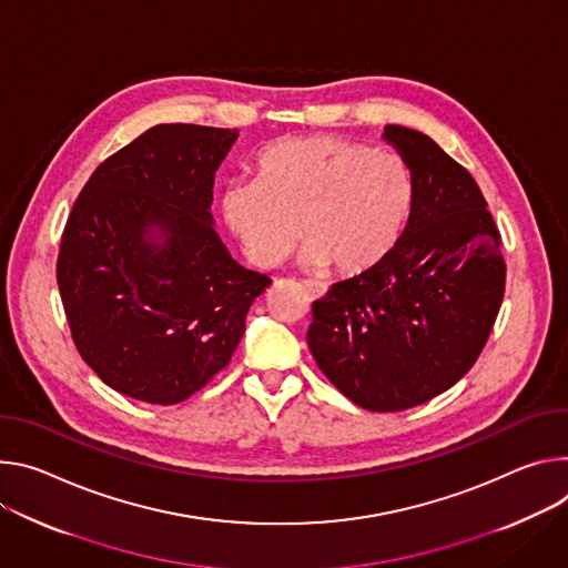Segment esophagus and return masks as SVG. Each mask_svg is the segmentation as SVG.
Returning a JSON list of instances; mask_svg holds the SVG:
<instances>
[{
	"label": "esophagus",
	"mask_w": 568,
	"mask_h": 568,
	"mask_svg": "<svg viewBox=\"0 0 568 568\" xmlns=\"http://www.w3.org/2000/svg\"><path fill=\"white\" fill-rule=\"evenodd\" d=\"M304 288L316 300H323L327 295V286L321 284V282H304Z\"/></svg>",
	"instance_id": "esophagus-1"
}]
</instances>
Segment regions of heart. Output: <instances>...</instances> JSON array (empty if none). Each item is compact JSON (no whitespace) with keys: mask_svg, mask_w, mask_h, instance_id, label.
Segmentation results:
<instances>
[{"mask_svg":"<svg viewBox=\"0 0 568 568\" xmlns=\"http://www.w3.org/2000/svg\"><path fill=\"white\" fill-rule=\"evenodd\" d=\"M255 182L221 194V216L257 268L284 264L302 236L308 264L356 280L402 243L417 205L410 164L338 135L282 138L252 162Z\"/></svg>","mask_w":568,"mask_h":568,"instance_id":"1","label":"heart"}]
</instances>
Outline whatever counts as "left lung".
<instances>
[{"label":"left lung","mask_w":568,"mask_h":568,"mask_svg":"<svg viewBox=\"0 0 568 568\" xmlns=\"http://www.w3.org/2000/svg\"><path fill=\"white\" fill-rule=\"evenodd\" d=\"M384 140L415 173L413 221L388 262L313 302L306 341L347 399L395 413L443 395L471 369L506 293V262L471 173L404 125H386Z\"/></svg>","instance_id":"8db88e82"}]
</instances>
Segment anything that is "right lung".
<instances>
[{
	"label": "right lung",
	"instance_id": "1",
	"mask_svg": "<svg viewBox=\"0 0 568 568\" xmlns=\"http://www.w3.org/2000/svg\"><path fill=\"white\" fill-rule=\"evenodd\" d=\"M239 131L160 123L90 175L62 232L74 345L112 390L171 406L221 372L268 286L214 230V173Z\"/></svg>",
	"mask_w": 568,
	"mask_h": 568
}]
</instances>
